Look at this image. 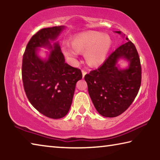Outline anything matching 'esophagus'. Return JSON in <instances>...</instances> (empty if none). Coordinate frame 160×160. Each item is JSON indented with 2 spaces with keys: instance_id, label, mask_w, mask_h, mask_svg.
<instances>
[{
  "instance_id": "obj_1",
  "label": "esophagus",
  "mask_w": 160,
  "mask_h": 160,
  "mask_svg": "<svg viewBox=\"0 0 160 160\" xmlns=\"http://www.w3.org/2000/svg\"><path fill=\"white\" fill-rule=\"evenodd\" d=\"M82 77L84 78V76H85V75L88 73V72L86 71V70H83L82 69Z\"/></svg>"
}]
</instances>
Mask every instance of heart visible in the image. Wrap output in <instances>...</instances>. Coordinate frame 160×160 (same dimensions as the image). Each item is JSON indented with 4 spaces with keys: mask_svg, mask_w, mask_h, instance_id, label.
I'll return each instance as SVG.
<instances>
[{
    "mask_svg": "<svg viewBox=\"0 0 160 160\" xmlns=\"http://www.w3.org/2000/svg\"><path fill=\"white\" fill-rule=\"evenodd\" d=\"M112 41L109 36L97 32H88L77 35L72 45L64 44L63 51L70 58H76L79 52H85L87 63L92 66L102 63L109 53Z\"/></svg>",
    "mask_w": 160,
    "mask_h": 160,
    "instance_id": "1",
    "label": "heart"
}]
</instances>
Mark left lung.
<instances>
[{"label": "left lung", "instance_id": "obj_1", "mask_svg": "<svg viewBox=\"0 0 160 160\" xmlns=\"http://www.w3.org/2000/svg\"><path fill=\"white\" fill-rule=\"evenodd\" d=\"M121 34L120 31L116 32ZM125 44L118 47L101 66L85 75L88 92L99 114L116 117L123 113L134 101L141 85L140 57L133 43L126 37ZM125 58L129 68L118 70L117 61Z\"/></svg>", "mask_w": 160, "mask_h": 160}]
</instances>
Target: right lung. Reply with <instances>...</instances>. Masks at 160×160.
<instances>
[{
    "label": "right lung",
    "mask_w": 160,
    "mask_h": 160,
    "mask_svg": "<svg viewBox=\"0 0 160 160\" xmlns=\"http://www.w3.org/2000/svg\"><path fill=\"white\" fill-rule=\"evenodd\" d=\"M63 28H44L34 34L27 45L22 64L24 90L29 102L43 115L55 119L68 112L82 72L65 63L58 43L54 44L47 61L40 59L36 52L37 48L50 45V40L55 39Z\"/></svg>",
    "instance_id": "1"
}]
</instances>
